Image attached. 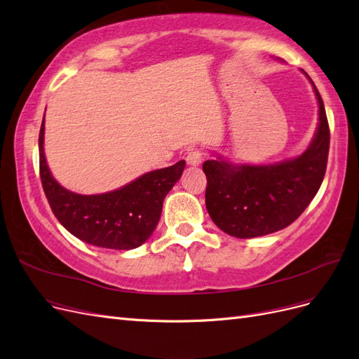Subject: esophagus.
Instances as JSON below:
<instances>
[{"mask_svg": "<svg viewBox=\"0 0 359 359\" xmlns=\"http://www.w3.org/2000/svg\"><path fill=\"white\" fill-rule=\"evenodd\" d=\"M186 160H187L190 166H199L202 160H203V154L201 153L199 149H194V151H190V153L186 157Z\"/></svg>", "mask_w": 359, "mask_h": 359, "instance_id": "obj_1", "label": "esophagus"}]
</instances>
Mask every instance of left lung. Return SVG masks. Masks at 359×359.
Instances as JSON below:
<instances>
[{
	"label": "left lung",
	"instance_id": "obj_1",
	"mask_svg": "<svg viewBox=\"0 0 359 359\" xmlns=\"http://www.w3.org/2000/svg\"><path fill=\"white\" fill-rule=\"evenodd\" d=\"M310 82L319 103V126L301 156L257 166L232 165L222 157L203 163L206 210L227 235L255 238L285 229L320 189L328 161L330 126L322 97Z\"/></svg>",
	"mask_w": 359,
	"mask_h": 359
}]
</instances>
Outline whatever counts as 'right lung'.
<instances>
[{"mask_svg":"<svg viewBox=\"0 0 359 359\" xmlns=\"http://www.w3.org/2000/svg\"><path fill=\"white\" fill-rule=\"evenodd\" d=\"M45 118L39 135L40 178L52 212L81 241L102 248L132 250L142 245L160 220L163 201L181 178L186 161L148 172L127 186L102 194H78L52 177L43 151Z\"/></svg>","mask_w":359,"mask_h":359,"instance_id":"obj_1","label":"right lung"}]
</instances>
